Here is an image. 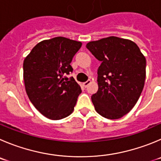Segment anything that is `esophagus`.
Here are the masks:
<instances>
[{"label": "esophagus", "instance_id": "obj_1", "mask_svg": "<svg viewBox=\"0 0 161 161\" xmlns=\"http://www.w3.org/2000/svg\"><path fill=\"white\" fill-rule=\"evenodd\" d=\"M91 83V80L88 79V80L86 81V82H83V86H85V87H87L88 86H89Z\"/></svg>", "mask_w": 161, "mask_h": 161}]
</instances>
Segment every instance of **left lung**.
I'll use <instances>...</instances> for the list:
<instances>
[{
    "label": "left lung",
    "mask_w": 161,
    "mask_h": 161,
    "mask_svg": "<svg viewBox=\"0 0 161 161\" xmlns=\"http://www.w3.org/2000/svg\"><path fill=\"white\" fill-rule=\"evenodd\" d=\"M101 61L98 91L91 100L94 109L108 119H118L133 108L144 88L146 59L134 42L109 36L86 44Z\"/></svg>",
    "instance_id": "obj_1"
}]
</instances>
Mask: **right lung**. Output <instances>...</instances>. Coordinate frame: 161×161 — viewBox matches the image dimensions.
Masks as SVG:
<instances>
[{"instance_id": "obj_1", "label": "right lung", "mask_w": 161, "mask_h": 161, "mask_svg": "<svg viewBox=\"0 0 161 161\" xmlns=\"http://www.w3.org/2000/svg\"><path fill=\"white\" fill-rule=\"evenodd\" d=\"M82 43L55 37L37 43L23 64L25 90L30 101L43 116L59 120L73 112L82 92L73 77L70 66Z\"/></svg>"}]
</instances>
